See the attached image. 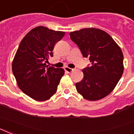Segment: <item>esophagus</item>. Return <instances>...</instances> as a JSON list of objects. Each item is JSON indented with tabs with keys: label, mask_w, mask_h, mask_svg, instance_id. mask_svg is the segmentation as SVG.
<instances>
[{
	"label": "esophagus",
	"mask_w": 134,
	"mask_h": 134,
	"mask_svg": "<svg viewBox=\"0 0 134 134\" xmlns=\"http://www.w3.org/2000/svg\"><path fill=\"white\" fill-rule=\"evenodd\" d=\"M64 70H65V71H66V72H67V73H71V72H73V68H69V67H67V66L64 68Z\"/></svg>",
	"instance_id": "esophagus-1"
}]
</instances>
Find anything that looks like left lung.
<instances>
[{"instance_id": "left-lung-1", "label": "left lung", "mask_w": 134, "mask_h": 134, "mask_svg": "<svg viewBox=\"0 0 134 134\" xmlns=\"http://www.w3.org/2000/svg\"><path fill=\"white\" fill-rule=\"evenodd\" d=\"M69 35L91 63L90 67L82 69L83 78L75 84L76 90L90 101L104 98L113 91L123 74L121 49L109 34L97 28H85Z\"/></svg>"}]
</instances>
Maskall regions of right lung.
<instances>
[{
	"label": "right lung",
	"mask_w": 134,
	"mask_h": 134,
	"mask_svg": "<svg viewBox=\"0 0 134 134\" xmlns=\"http://www.w3.org/2000/svg\"><path fill=\"white\" fill-rule=\"evenodd\" d=\"M64 35V32L39 26L30 30L18 47L12 63L13 73L19 88L36 101L51 98L64 75L63 68L47 65L55 44Z\"/></svg>",
	"instance_id": "add662e5"
}]
</instances>
